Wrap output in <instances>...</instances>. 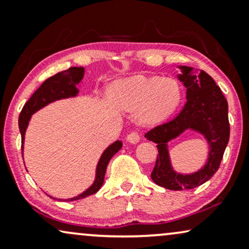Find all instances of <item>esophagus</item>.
<instances>
[{"mask_svg": "<svg viewBox=\"0 0 249 249\" xmlns=\"http://www.w3.org/2000/svg\"><path fill=\"white\" fill-rule=\"evenodd\" d=\"M140 139H141V137H140V134L137 133V131H131V133L128 134L127 136V141L130 143H134V144L139 142Z\"/></svg>", "mask_w": 249, "mask_h": 249, "instance_id": "34e87169", "label": "esophagus"}]
</instances>
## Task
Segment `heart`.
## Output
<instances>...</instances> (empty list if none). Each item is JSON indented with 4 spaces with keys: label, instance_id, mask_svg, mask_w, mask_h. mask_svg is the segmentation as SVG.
<instances>
[{
    "label": "heart",
    "instance_id": "1",
    "mask_svg": "<svg viewBox=\"0 0 249 249\" xmlns=\"http://www.w3.org/2000/svg\"><path fill=\"white\" fill-rule=\"evenodd\" d=\"M110 98L119 108L135 110L141 108V116L147 122H160L179 106L182 89L174 79L160 77H133L115 81L109 89Z\"/></svg>",
    "mask_w": 249,
    "mask_h": 249
}]
</instances>
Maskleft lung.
Wrapping results in <instances>:
<instances>
[{
    "instance_id": "obj_1",
    "label": "left lung",
    "mask_w": 249,
    "mask_h": 249,
    "mask_svg": "<svg viewBox=\"0 0 249 249\" xmlns=\"http://www.w3.org/2000/svg\"><path fill=\"white\" fill-rule=\"evenodd\" d=\"M183 74L179 80L186 87V104L176 118L156 125L145 134L150 141L157 143L159 155L151 179L168 190L194 189L201 185L218 171L225 149L230 140L229 105L212 77L200 71L192 73L191 67L180 66ZM185 129L199 131L210 144L209 160L206 166L192 175L176 174L171 168L166 143Z\"/></svg>"
}]
</instances>
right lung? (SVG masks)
Instances as JSON below:
<instances>
[{
  "instance_id": "add662e5",
  "label": "right lung",
  "mask_w": 249,
  "mask_h": 249,
  "mask_svg": "<svg viewBox=\"0 0 249 249\" xmlns=\"http://www.w3.org/2000/svg\"><path fill=\"white\" fill-rule=\"evenodd\" d=\"M84 72V67H70L66 71L59 72L57 73V74L52 75V77L46 79V80L40 85L39 89L31 95V98L25 102L18 119L19 131L20 135H22V151L23 141H24V134L26 127H28L29 120H30L32 114L36 113L38 109H40V108H43L44 106H46L50 102L77 95L78 89L75 86H77V85L80 83L81 79H83ZM121 141H116L114 142L112 145H109V147L104 151V154H102L101 159L98 163V166H96V178L94 183H93V185L90 186L89 189H87L84 194L67 200L83 199V198L87 197V196H90L95 194V192H98L102 186V184H104L105 174H106L108 163H109L110 159H112L114 155L121 149ZM53 199H55V198H53Z\"/></svg>"
}]
</instances>
